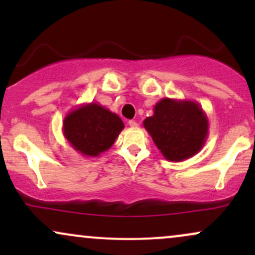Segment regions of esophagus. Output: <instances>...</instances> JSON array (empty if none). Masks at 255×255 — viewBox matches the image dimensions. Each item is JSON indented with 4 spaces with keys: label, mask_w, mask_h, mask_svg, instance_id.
<instances>
[{
    "label": "esophagus",
    "mask_w": 255,
    "mask_h": 255,
    "mask_svg": "<svg viewBox=\"0 0 255 255\" xmlns=\"http://www.w3.org/2000/svg\"><path fill=\"white\" fill-rule=\"evenodd\" d=\"M128 125H129L131 128H135V127H137V124H136L135 121H133V120H130V121H128Z\"/></svg>",
    "instance_id": "1"
}]
</instances>
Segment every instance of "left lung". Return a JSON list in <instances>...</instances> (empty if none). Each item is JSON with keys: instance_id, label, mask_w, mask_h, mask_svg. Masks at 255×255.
Instances as JSON below:
<instances>
[{"instance_id": "1", "label": "left lung", "mask_w": 255, "mask_h": 255, "mask_svg": "<svg viewBox=\"0 0 255 255\" xmlns=\"http://www.w3.org/2000/svg\"><path fill=\"white\" fill-rule=\"evenodd\" d=\"M166 160L182 162L197 154L209 135V119L199 103L188 99H160L153 115L142 122Z\"/></svg>"}]
</instances>
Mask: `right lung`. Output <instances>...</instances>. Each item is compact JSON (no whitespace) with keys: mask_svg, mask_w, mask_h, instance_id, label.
Returning a JSON list of instances; mask_svg holds the SVG:
<instances>
[{"mask_svg":"<svg viewBox=\"0 0 255 255\" xmlns=\"http://www.w3.org/2000/svg\"><path fill=\"white\" fill-rule=\"evenodd\" d=\"M125 128L124 122L98 103L81 104L63 120V135L78 153L99 157L109 150Z\"/></svg>","mask_w":255,"mask_h":255,"instance_id":"add662e5","label":"right lung"}]
</instances>
